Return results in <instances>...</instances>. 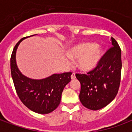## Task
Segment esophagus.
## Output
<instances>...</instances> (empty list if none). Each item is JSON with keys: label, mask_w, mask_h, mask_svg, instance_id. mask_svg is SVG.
I'll return each instance as SVG.
<instances>
[{"label": "esophagus", "mask_w": 132, "mask_h": 132, "mask_svg": "<svg viewBox=\"0 0 132 132\" xmlns=\"http://www.w3.org/2000/svg\"><path fill=\"white\" fill-rule=\"evenodd\" d=\"M71 78L72 80H73V79H75V78H76V74H75L74 73H72Z\"/></svg>", "instance_id": "1"}]
</instances>
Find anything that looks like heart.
I'll return each mask as SVG.
<instances>
[{
    "instance_id": "1",
    "label": "heart",
    "mask_w": 132,
    "mask_h": 132,
    "mask_svg": "<svg viewBox=\"0 0 132 132\" xmlns=\"http://www.w3.org/2000/svg\"><path fill=\"white\" fill-rule=\"evenodd\" d=\"M67 54L71 59H77L78 66L84 71L96 67L103 54L102 48L92 43H80L72 46Z\"/></svg>"
}]
</instances>
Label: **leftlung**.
I'll return each instance as SVG.
<instances>
[{
    "label": "left lung",
    "instance_id": "1",
    "mask_svg": "<svg viewBox=\"0 0 132 132\" xmlns=\"http://www.w3.org/2000/svg\"><path fill=\"white\" fill-rule=\"evenodd\" d=\"M112 39V46L106 52L93 70L86 74L76 73L80 83L79 98L82 105L92 110L105 108L118 93L122 71L121 49Z\"/></svg>",
    "mask_w": 132,
    "mask_h": 132
}]
</instances>
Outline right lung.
Masks as SVG:
<instances>
[{
	"label": "right lung",
	"instance_id": "add662e5",
	"mask_svg": "<svg viewBox=\"0 0 132 132\" xmlns=\"http://www.w3.org/2000/svg\"><path fill=\"white\" fill-rule=\"evenodd\" d=\"M27 37L22 38L16 44L11 55L10 69L13 83L19 98L30 110L39 114L50 113L60 104L62 92L71 81L72 73L53 74L39 80L24 76L17 66L16 51L20 43Z\"/></svg>",
	"mask_w": 132,
	"mask_h": 132
}]
</instances>
